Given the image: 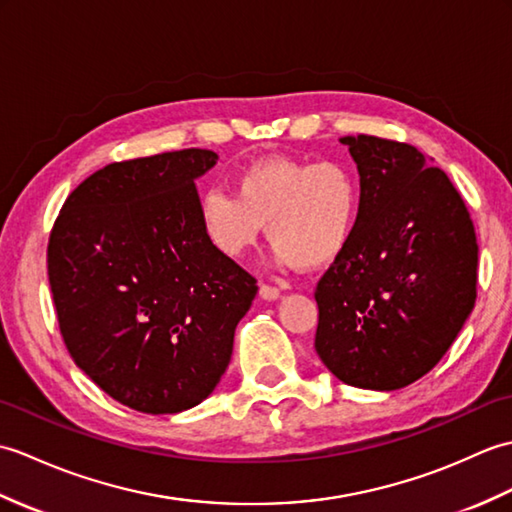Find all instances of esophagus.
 <instances>
[{
  "label": "esophagus",
  "mask_w": 512,
  "mask_h": 512,
  "mask_svg": "<svg viewBox=\"0 0 512 512\" xmlns=\"http://www.w3.org/2000/svg\"><path fill=\"white\" fill-rule=\"evenodd\" d=\"M259 295H262V299H266V301H275V299L281 297V290L277 286L262 284V286H259Z\"/></svg>",
  "instance_id": "obj_1"
}]
</instances>
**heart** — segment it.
Segmentation results:
<instances>
[{
	"label": "heart",
	"mask_w": 512,
	"mask_h": 512,
	"mask_svg": "<svg viewBox=\"0 0 512 512\" xmlns=\"http://www.w3.org/2000/svg\"><path fill=\"white\" fill-rule=\"evenodd\" d=\"M361 217V182L339 160L268 156L233 173V195H200L198 222L213 250L237 259L266 226L281 264L319 268L352 242Z\"/></svg>",
	"instance_id": "b5f03b06"
}]
</instances>
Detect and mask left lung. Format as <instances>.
Segmentation results:
<instances>
[{
  "mask_svg": "<svg viewBox=\"0 0 512 512\" xmlns=\"http://www.w3.org/2000/svg\"><path fill=\"white\" fill-rule=\"evenodd\" d=\"M361 176L352 242L319 279L317 354L343 383L391 391L440 363L477 299V237L447 173L398 140L345 136Z\"/></svg>",
  "mask_w": 512,
  "mask_h": 512,
  "instance_id": "1",
  "label": "left lung"
}]
</instances>
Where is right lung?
I'll use <instances>...</instances> for the list:
<instances>
[{"instance_id": "obj_1", "label": "right lung", "mask_w": 512, "mask_h": 512, "mask_svg": "<svg viewBox=\"0 0 512 512\" xmlns=\"http://www.w3.org/2000/svg\"><path fill=\"white\" fill-rule=\"evenodd\" d=\"M209 149L112 162L65 198L48 239L63 343L107 396L178 413L231 363L257 279L206 242L193 180Z\"/></svg>"}]
</instances>
